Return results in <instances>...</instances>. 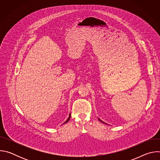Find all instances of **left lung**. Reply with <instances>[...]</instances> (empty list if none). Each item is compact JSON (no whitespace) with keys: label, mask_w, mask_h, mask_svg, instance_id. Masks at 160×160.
<instances>
[{"label":"left lung","mask_w":160,"mask_h":160,"mask_svg":"<svg viewBox=\"0 0 160 160\" xmlns=\"http://www.w3.org/2000/svg\"><path fill=\"white\" fill-rule=\"evenodd\" d=\"M98 119H99V121H100V122H102V123H105V124H106V123H104V122H102V120H100V119H99V118H98Z\"/></svg>","instance_id":"8db88e82"}]
</instances>
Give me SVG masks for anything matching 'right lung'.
<instances>
[{
  "label": "right lung",
  "mask_w": 160,
  "mask_h": 160,
  "mask_svg": "<svg viewBox=\"0 0 160 160\" xmlns=\"http://www.w3.org/2000/svg\"><path fill=\"white\" fill-rule=\"evenodd\" d=\"M70 117H71V114H70V116H69V117H68V120H66V122H65L64 123H64H67V122H68V121H69V120H70Z\"/></svg>",
  "instance_id": "add662e5"
}]
</instances>
